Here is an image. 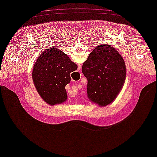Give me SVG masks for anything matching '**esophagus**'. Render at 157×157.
Wrapping results in <instances>:
<instances>
[{
	"label": "esophagus",
	"mask_w": 157,
	"mask_h": 157,
	"mask_svg": "<svg viewBox=\"0 0 157 157\" xmlns=\"http://www.w3.org/2000/svg\"><path fill=\"white\" fill-rule=\"evenodd\" d=\"M81 68V65L80 64H78V70H80Z\"/></svg>",
	"instance_id": "1"
}]
</instances>
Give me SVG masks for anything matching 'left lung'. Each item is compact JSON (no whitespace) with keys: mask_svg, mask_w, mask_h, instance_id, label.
<instances>
[{"mask_svg":"<svg viewBox=\"0 0 157 157\" xmlns=\"http://www.w3.org/2000/svg\"><path fill=\"white\" fill-rule=\"evenodd\" d=\"M87 79V96L91 101L105 106L115 99L126 78L124 59L113 47L99 45L91 52L82 67Z\"/></svg>","mask_w":157,"mask_h":157,"instance_id":"8db88e82","label":"left lung"}]
</instances>
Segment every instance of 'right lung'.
Returning <instances> with one entry per match:
<instances>
[{
  "label": "right lung",
  "mask_w": 157,
  "mask_h": 157,
  "mask_svg": "<svg viewBox=\"0 0 157 157\" xmlns=\"http://www.w3.org/2000/svg\"><path fill=\"white\" fill-rule=\"evenodd\" d=\"M77 66L58 48L44 51L33 66V79L42 99L53 106L66 101L65 87L71 81L70 74Z\"/></svg>",
  "instance_id": "obj_1"
}]
</instances>
